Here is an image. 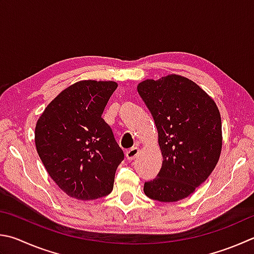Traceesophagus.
I'll return each instance as SVG.
<instances>
[{"mask_svg": "<svg viewBox=\"0 0 254 254\" xmlns=\"http://www.w3.org/2000/svg\"><path fill=\"white\" fill-rule=\"evenodd\" d=\"M139 152H140L139 147H137V146H132L131 149H128L127 151V153H126L127 160H134L136 156H137V154H139Z\"/></svg>", "mask_w": 254, "mask_h": 254, "instance_id": "34e87169", "label": "esophagus"}]
</instances>
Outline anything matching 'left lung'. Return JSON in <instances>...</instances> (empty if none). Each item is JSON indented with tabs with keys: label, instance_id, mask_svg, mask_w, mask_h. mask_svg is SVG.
<instances>
[{
	"label": "left lung",
	"instance_id": "obj_1",
	"mask_svg": "<svg viewBox=\"0 0 254 254\" xmlns=\"http://www.w3.org/2000/svg\"><path fill=\"white\" fill-rule=\"evenodd\" d=\"M159 133L162 168L144 193L160 202L182 200L213 171L222 149L219 109L201 87L187 77L170 74L137 85Z\"/></svg>",
	"mask_w": 254,
	"mask_h": 254
}]
</instances>
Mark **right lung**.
<instances>
[{
  "label": "right lung",
  "instance_id": "right-lung-1",
  "mask_svg": "<svg viewBox=\"0 0 254 254\" xmlns=\"http://www.w3.org/2000/svg\"><path fill=\"white\" fill-rule=\"evenodd\" d=\"M117 87L113 81L76 82L36 122V151L50 177L68 196L95 200L112 191L124 153L102 114Z\"/></svg>",
  "mask_w": 254,
  "mask_h": 254
}]
</instances>
